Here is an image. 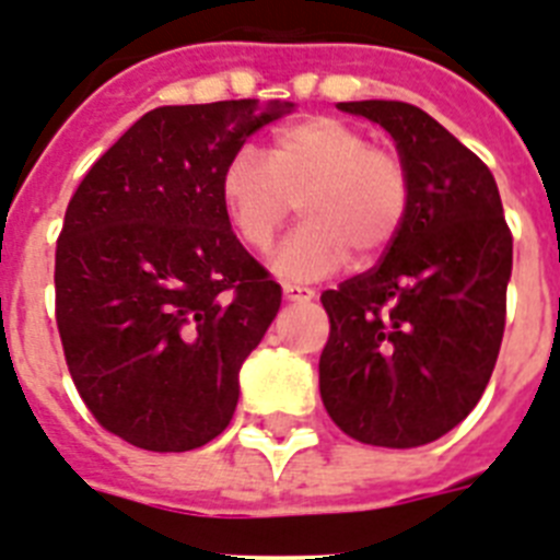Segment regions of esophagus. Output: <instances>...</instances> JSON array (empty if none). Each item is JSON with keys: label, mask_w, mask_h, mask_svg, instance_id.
Returning a JSON list of instances; mask_svg holds the SVG:
<instances>
[{"label": "esophagus", "mask_w": 560, "mask_h": 560, "mask_svg": "<svg viewBox=\"0 0 560 560\" xmlns=\"http://www.w3.org/2000/svg\"><path fill=\"white\" fill-rule=\"evenodd\" d=\"M284 299H288V302H310V299H316V290H310V288H304V284H284Z\"/></svg>", "instance_id": "esophagus-1"}]
</instances>
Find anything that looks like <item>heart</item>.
<instances>
[{"label":"heart","mask_w":560,"mask_h":560,"mask_svg":"<svg viewBox=\"0 0 560 560\" xmlns=\"http://www.w3.org/2000/svg\"><path fill=\"white\" fill-rule=\"evenodd\" d=\"M410 171L398 153L375 148L364 130L316 116L276 130L265 159L242 148L224 164L219 199L238 242L267 253L299 201L304 222L290 233L272 267L288 279H322L382 256L410 210Z\"/></svg>","instance_id":"heart-1"}]
</instances>
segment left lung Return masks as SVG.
<instances>
[{
	"label": "left lung",
	"mask_w": 560,
	"mask_h": 560,
	"mask_svg": "<svg viewBox=\"0 0 560 560\" xmlns=\"http://www.w3.org/2000/svg\"><path fill=\"white\" fill-rule=\"evenodd\" d=\"M382 125L410 171L398 238L373 270L324 290L318 387L350 439L410 450L462 424L483 396L506 322L512 233L490 167L407 102H341Z\"/></svg>",
	"instance_id": "8db88e82"
}]
</instances>
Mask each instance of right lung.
<instances>
[{"label": "right lung", "mask_w": 560, "mask_h": 560, "mask_svg": "<svg viewBox=\"0 0 560 560\" xmlns=\"http://www.w3.org/2000/svg\"><path fill=\"white\" fill-rule=\"evenodd\" d=\"M290 102L144 113L84 173L56 242V327L84 407L153 453L213 441L281 288L230 228L228 159Z\"/></svg>", "instance_id": "add662e5"}]
</instances>
